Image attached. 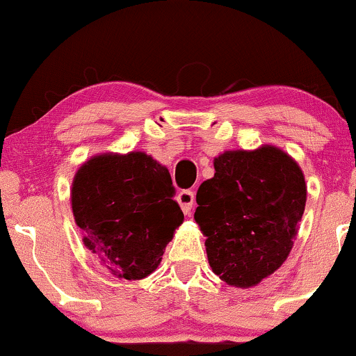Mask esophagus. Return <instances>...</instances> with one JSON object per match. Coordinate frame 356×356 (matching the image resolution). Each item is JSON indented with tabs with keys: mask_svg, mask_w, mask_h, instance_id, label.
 <instances>
[{
	"mask_svg": "<svg viewBox=\"0 0 356 356\" xmlns=\"http://www.w3.org/2000/svg\"><path fill=\"white\" fill-rule=\"evenodd\" d=\"M194 199H195L194 191L186 189V191L179 192L177 202H179V206H181V209L184 211V214H189V212L192 211V206H194Z\"/></svg>",
	"mask_w": 356,
	"mask_h": 356,
	"instance_id": "34e87169",
	"label": "esophagus"
}]
</instances>
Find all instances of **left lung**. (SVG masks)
Wrapping results in <instances>:
<instances>
[{
  "label": "left lung",
  "mask_w": 356,
  "mask_h": 356,
  "mask_svg": "<svg viewBox=\"0 0 356 356\" xmlns=\"http://www.w3.org/2000/svg\"><path fill=\"white\" fill-rule=\"evenodd\" d=\"M214 169L195 195L194 219L207 238L212 271L227 284L249 288L291 251L306 204L303 172L269 145L220 154Z\"/></svg>",
  "instance_id": "obj_1"
}]
</instances>
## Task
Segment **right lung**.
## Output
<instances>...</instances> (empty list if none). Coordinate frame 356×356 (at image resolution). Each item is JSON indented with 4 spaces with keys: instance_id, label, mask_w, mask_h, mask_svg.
Returning <instances> with one entry per match:
<instances>
[{
    "instance_id": "add662e5",
    "label": "right lung",
    "mask_w": 356,
    "mask_h": 356,
    "mask_svg": "<svg viewBox=\"0 0 356 356\" xmlns=\"http://www.w3.org/2000/svg\"><path fill=\"white\" fill-rule=\"evenodd\" d=\"M169 170L144 152L90 159L73 179L72 209L83 243L112 275L155 271L184 220Z\"/></svg>"
}]
</instances>
